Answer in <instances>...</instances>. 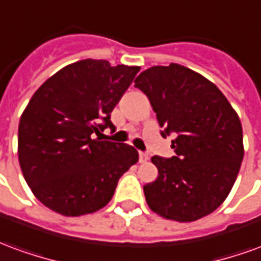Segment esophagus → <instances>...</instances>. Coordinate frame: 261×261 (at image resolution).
Segmentation results:
<instances>
[{
	"mask_svg": "<svg viewBox=\"0 0 261 261\" xmlns=\"http://www.w3.org/2000/svg\"><path fill=\"white\" fill-rule=\"evenodd\" d=\"M138 155H140V162H145V161H148V152H145V151H140Z\"/></svg>",
	"mask_w": 261,
	"mask_h": 261,
	"instance_id": "1",
	"label": "esophagus"
}]
</instances>
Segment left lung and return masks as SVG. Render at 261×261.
I'll return each instance as SVG.
<instances>
[{"instance_id": "1", "label": "left lung", "mask_w": 261, "mask_h": 261, "mask_svg": "<svg viewBox=\"0 0 261 261\" xmlns=\"http://www.w3.org/2000/svg\"><path fill=\"white\" fill-rule=\"evenodd\" d=\"M136 88L149 99L161 136L175 134V156L151 158L158 177L144 186L153 213L179 222L196 221L224 202L243 159L241 120L211 81L183 65L142 71Z\"/></svg>"}]
</instances>
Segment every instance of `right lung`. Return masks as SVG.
<instances>
[{
	"mask_svg": "<svg viewBox=\"0 0 261 261\" xmlns=\"http://www.w3.org/2000/svg\"><path fill=\"white\" fill-rule=\"evenodd\" d=\"M140 67L82 60L60 69L32 96L18 128L23 177L37 200L65 217L108 204L119 179L138 161L136 148L100 141L116 130L110 113Z\"/></svg>",
	"mask_w": 261,
	"mask_h": 261,
	"instance_id": "add662e5",
	"label": "right lung"
}]
</instances>
